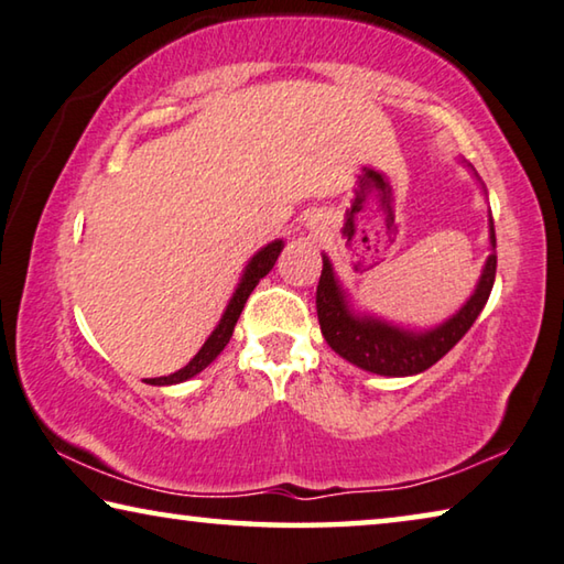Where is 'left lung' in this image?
Instances as JSON below:
<instances>
[{"mask_svg": "<svg viewBox=\"0 0 564 564\" xmlns=\"http://www.w3.org/2000/svg\"><path fill=\"white\" fill-rule=\"evenodd\" d=\"M465 167L473 172V177L479 182V174L475 172L473 164H465ZM487 227H490L492 252L485 260V267L482 272H479V280L473 294H469L467 302L455 312V315H449L435 327H402L397 325V322L372 315V312L357 310L352 297H349V292L343 288V282H339L329 257L322 254V274L317 284V317L322 335H325V343L335 349L339 357L347 359L349 365L365 369V372L384 377H412L440 362V359L467 335V329L475 325L479 312L485 310L487 300H490L497 270L492 215H487Z\"/></svg>", "mask_w": 564, "mask_h": 564, "instance_id": "obj_1", "label": "left lung"}]
</instances>
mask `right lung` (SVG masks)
<instances>
[{
  "label": "right lung",
  "mask_w": 564,
  "mask_h": 564,
  "mask_svg": "<svg viewBox=\"0 0 564 564\" xmlns=\"http://www.w3.org/2000/svg\"><path fill=\"white\" fill-rule=\"evenodd\" d=\"M282 247H284L282 239H272L270 245H264L262 249H257V252L249 257V262L245 264L242 276H239V282H237V288L232 292V297H229L225 312H221L217 327L212 329V335L205 339V345L199 347V352L192 357L187 365H184L182 369H177V372H174V375L152 377V380H144V382L147 384H156V387H162V384H180V382L192 380V377L199 375L202 369L215 362L221 349L227 347L229 337H232L235 325H237L239 315H242L247 297H249V294H252V290L257 288V284H260L262 276L270 274V270H272L274 262H276V257H280V252H282Z\"/></svg>",
  "instance_id": "add662e5"
}]
</instances>
